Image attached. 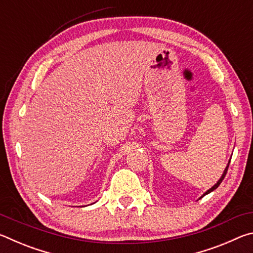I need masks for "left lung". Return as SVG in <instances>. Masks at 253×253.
<instances>
[{"label":"left lung","mask_w":253,"mask_h":253,"mask_svg":"<svg viewBox=\"0 0 253 253\" xmlns=\"http://www.w3.org/2000/svg\"><path fill=\"white\" fill-rule=\"evenodd\" d=\"M229 164H230V163H229ZM229 164H228V166H226V169H224V173L223 174H222V176H221V178L219 179V181H217V183L215 184V185H214L213 187H211V188H210V190L208 191V192H205V193H204V195H207V194H209L210 193V192H212V191H214V190H215V188H217V186H219L220 185V184H221V182L222 181H223V179H224V177H225V175H226V172H228V169H229ZM203 195V196H204Z\"/></svg>","instance_id":"left-lung-1"}]
</instances>
